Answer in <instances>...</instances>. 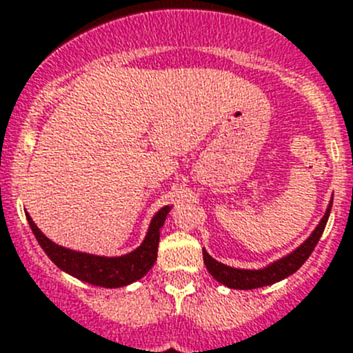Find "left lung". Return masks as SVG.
<instances>
[{
	"instance_id": "1",
	"label": "left lung",
	"mask_w": 353,
	"mask_h": 353,
	"mask_svg": "<svg viewBox=\"0 0 353 353\" xmlns=\"http://www.w3.org/2000/svg\"><path fill=\"white\" fill-rule=\"evenodd\" d=\"M332 202L327 205L324 217L321 219V223L317 225V228L314 230L308 239L301 243V245L292 251L291 254L284 256L279 261L272 263L266 268L261 270H240V268H232V266H226L223 263L216 261L212 256H209V252L203 249V263H205L207 270H209L210 275L216 279L217 282H221L223 285L230 289H258L265 288V285H272L275 282L282 281V279H288L289 275L296 272V270L301 268L303 263L310 258V254L314 252L315 245H317L319 239L322 236L325 225H327L329 212H331Z\"/></svg>"
}]
</instances>
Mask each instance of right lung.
Listing matches in <instances>:
<instances>
[{"instance_id": "add662e5", "label": "right lung", "mask_w": 353, "mask_h": 353, "mask_svg": "<svg viewBox=\"0 0 353 353\" xmlns=\"http://www.w3.org/2000/svg\"><path fill=\"white\" fill-rule=\"evenodd\" d=\"M170 212V205L161 207L153 216L148 228L146 239L143 240L136 251L128 254L118 256V258H106V256L87 254V252H78L57 245L50 239L39 232L38 226L31 219L29 214H26L28 223L34 233L36 240L45 251V254L69 275L77 276L78 281L88 282L99 288H123L139 281L141 276L146 275L151 266L157 261L158 242H160V230L167 219V214Z\"/></svg>"}]
</instances>
